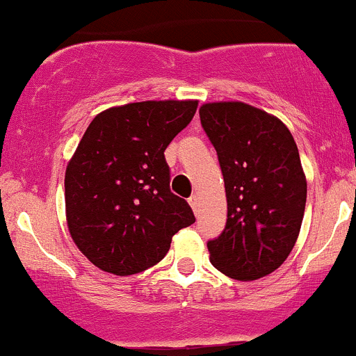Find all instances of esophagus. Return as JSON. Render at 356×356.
Here are the masks:
<instances>
[{
    "label": "esophagus",
    "instance_id": "34e87169",
    "mask_svg": "<svg viewBox=\"0 0 356 356\" xmlns=\"http://www.w3.org/2000/svg\"><path fill=\"white\" fill-rule=\"evenodd\" d=\"M188 204H190V206H192V209L195 211V213H197V211H199V197L192 195V197H190V199H188Z\"/></svg>",
    "mask_w": 356,
    "mask_h": 356
}]
</instances>
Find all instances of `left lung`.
<instances>
[{
  "label": "left lung",
  "mask_w": 356,
  "mask_h": 356,
  "mask_svg": "<svg viewBox=\"0 0 356 356\" xmlns=\"http://www.w3.org/2000/svg\"><path fill=\"white\" fill-rule=\"evenodd\" d=\"M200 124L218 154L227 225L207 242L211 263L237 280L279 268L293 251L306 206L298 145L280 119L242 102L204 104Z\"/></svg>",
  "instance_id": "8db88e82"
}]
</instances>
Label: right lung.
I'll return each instance as SVG.
<instances>
[{
	"label": "right lung",
	"instance_id": "add662e5",
	"mask_svg": "<svg viewBox=\"0 0 356 356\" xmlns=\"http://www.w3.org/2000/svg\"><path fill=\"white\" fill-rule=\"evenodd\" d=\"M195 100H149L100 112L65 171L67 225L79 251L114 275L143 272L195 223L170 188L164 150L186 128Z\"/></svg>",
	"mask_w": 356,
	"mask_h": 356
}]
</instances>
